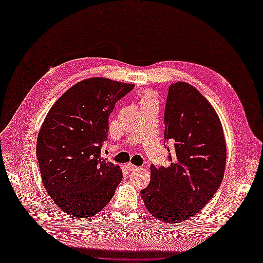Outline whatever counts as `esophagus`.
<instances>
[{
    "label": "esophagus",
    "instance_id": "1",
    "mask_svg": "<svg viewBox=\"0 0 263 263\" xmlns=\"http://www.w3.org/2000/svg\"><path fill=\"white\" fill-rule=\"evenodd\" d=\"M126 167H127V170L128 171H137V170H139L140 167H138V166H136V165H134V164H132V163H127L126 164Z\"/></svg>",
    "mask_w": 263,
    "mask_h": 263
}]
</instances>
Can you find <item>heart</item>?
<instances>
[{
  "label": "heart",
  "mask_w": 263,
  "mask_h": 263,
  "mask_svg": "<svg viewBox=\"0 0 263 263\" xmlns=\"http://www.w3.org/2000/svg\"><path fill=\"white\" fill-rule=\"evenodd\" d=\"M151 101H153V100H152V98H151L150 92H148V91L144 92L143 96H142V104H143V103H146V102H151Z\"/></svg>",
  "instance_id": "1"
}]
</instances>
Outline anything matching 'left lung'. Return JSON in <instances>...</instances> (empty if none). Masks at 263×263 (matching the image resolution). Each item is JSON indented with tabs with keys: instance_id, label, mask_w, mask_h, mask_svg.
Returning <instances> with one entry per match:
<instances>
[{
	"instance_id": "left-lung-1",
	"label": "left lung",
	"mask_w": 263,
	"mask_h": 263,
	"mask_svg": "<svg viewBox=\"0 0 263 263\" xmlns=\"http://www.w3.org/2000/svg\"><path fill=\"white\" fill-rule=\"evenodd\" d=\"M163 120L171 164L151 165V180L141 196L155 218L177 223L198 213L220 187L226 145L216 111L188 83L168 87ZM168 142L174 144L172 151Z\"/></svg>"
}]
</instances>
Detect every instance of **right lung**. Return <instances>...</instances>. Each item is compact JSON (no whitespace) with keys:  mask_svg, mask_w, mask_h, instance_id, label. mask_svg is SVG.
Returning a JSON list of instances; mask_svg holds the SVG:
<instances>
[{"mask_svg":"<svg viewBox=\"0 0 263 263\" xmlns=\"http://www.w3.org/2000/svg\"><path fill=\"white\" fill-rule=\"evenodd\" d=\"M134 84L90 78L67 90L49 110L37 139L45 189L72 217L102 211L122 180L120 166L101 156L109 117Z\"/></svg>","mask_w":263,"mask_h":263,"instance_id":"obj_1","label":"right lung"}]
</instances>
